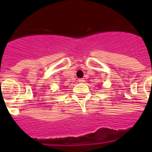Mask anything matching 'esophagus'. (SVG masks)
<instances>
[{
	"instance_id": "esophagus-1",
	"label": "esophagus",
	"mask_w": 152,
	"mask_h": 152,
	"mask_svg": "<svg viewBox=\"0 0 152 152\" xmlns=\"http://www.w3.org/2000/svg\"><path fill=\"white\" fill-rule=\"evenodd\" d=\"M84 81H85V80H84V78H80V79H78V82H79V83H84Z\"/></svg>"
}]
</instances>
